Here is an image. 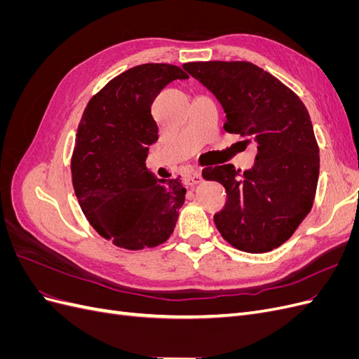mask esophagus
<instances>
[{"label": "esophagus", "mask_w": 359, "mask_h": 359, "mask_svg": "<svg viewBox=\"0 0 359 359\" xmlns=\"http://www.w3.org/2000/svg\"><path fill=\"white\" fill-rule=\"evenodd\" d=\"M203 181L202 178V173L199 170H194L191 173H189V175H186V182L189 184V186H198V184H201Z\"/></svg>", "instance_id": "obj_1"}]
</instances>
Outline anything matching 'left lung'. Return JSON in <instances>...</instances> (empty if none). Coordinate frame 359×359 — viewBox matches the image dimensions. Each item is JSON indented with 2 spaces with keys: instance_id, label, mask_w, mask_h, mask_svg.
Returning a JSON list of instances; mask_svg holds the SVG:
<instances>
[{
  "instance_id": "left-lung-1",
  "label": "left lung",
  "mask_w": 359,
  "mask_h": 359,
  "mask_svg": "<svg viewBox=\"0 0 359 359\" xmlns=\"http://www.w3.org/2000/svg\"><path fill=\"white\" fill-rule=\"evenodd\" d=\"M182 67L222 103L226 132L257 145L252 169L220 165L202 170L227 193L224 208L214 215L217 229L243 252H271L297 231L316 196L320 160L307 107L252 62L198 61Z\"/></svg>"
}]
</instances>
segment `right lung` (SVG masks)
<instances>
[{"instance_id":"1","label":"right lung","mask_w":359,"mask_h":359,"mask_svg":"<svg viewBox=\"0 0 359 359\" xmlns=\"http://www.w3.org/2000/svg\"><path fill=\"white\" fill-rule=\"evenodd\" d=\"M189 74L173 64L148 62L107 82L91 97L76 132L72 181L86 220L127 250L169 240L186 201L181 177L158 180L145 165L158 139L151 106L158 93Z\"/></svg>"}]
</instances>
